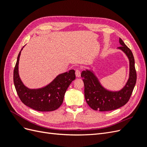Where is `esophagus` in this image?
<instances>
[{"label":"esophagus","instance_id":"obj_1","mask_svg":"<svg viewBox=\"0 0 147 147\" xmlns=\"http://www.w3.org/2000/svg\"><path fill=\"white\" fill-rule=\"evenodd\" d=\"M75 75H76L77 77H81V72L80 69H77L75 70Z\"/></svg>","mask_w":147,"mask_h":147}]
</instances>
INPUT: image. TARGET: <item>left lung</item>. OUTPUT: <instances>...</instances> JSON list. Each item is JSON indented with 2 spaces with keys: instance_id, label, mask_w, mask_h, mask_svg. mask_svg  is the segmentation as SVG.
<instances>
[{
  "instance_id": "obj_1",
  "label": "left lung",
  "mask_w": 147,
  "mask_h": 147,
  "mask_svg": "<svg viewBox=\"0 0 147 147\" xmlns=\"http://www.w3.org/2000/svg\"><path fill=\"white\" fill-rule=\"evenodd\" d=\"M119 42L121 47L118 48L125 53L129 61V77L125 86L121 90L111 91L106 90L91 70H83L81 74L84 85L85 100L88 105L94 110L110 111L124 105L129 100L136 85L137 74L134 56L121 38Z\"/></svg>"
}]
</instances>
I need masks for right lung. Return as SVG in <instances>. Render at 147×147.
<instances>
[{"instance_id":"obj_1","label":"right lung","mask_w":147,"mask_h":147,"mask_svg":"<svg viewBox=\"0 0 147 147\" xmlns=\"http://www.w3.org/2000/svg\"><path fill=\"white\" fill-rule=\"evenodd\" d=\"M24 47L18 56L13 72V82L20 100L26 106L40 112H51L57 109L63 104L67 89L75 79V70L72 69L59 74L45 87L29 89L21 82L18 74L20 57Z\"/></svg>"}]
</instances>
